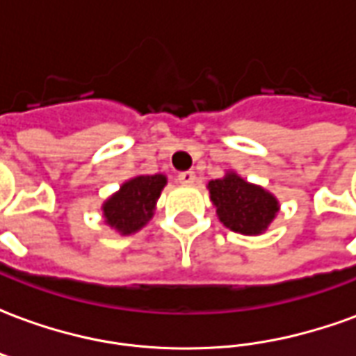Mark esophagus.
<instances>
[{"instance_id": "obj_1", "label": "esophagus", "mask_w": 356, "mask_h": 356, "mask_svg": "<svg viewBox=\"0 0 356 356\" xmlns=\"http://www.w3.org/2000/svg\"><path fill=\"white\" fill-rule=\"evenodd\" d=\"M177 179L181 185H194L196 183V173L194 171H181Z\"/></svg>"}]
</instances>
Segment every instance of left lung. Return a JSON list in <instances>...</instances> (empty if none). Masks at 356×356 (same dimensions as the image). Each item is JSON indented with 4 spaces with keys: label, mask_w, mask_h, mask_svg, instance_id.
Masks as SVG:
<instances>
[{
    "label": "left lung",
    "mask_w": 356,
    "mask_h": 356,
    "mask_svg": "<svg viewBox=\"0 0 356 356\" xmlns=\"http://www.w3.org/2000/svg\"><path fill=\"white\" fill-rule=\"evenodd\" d=\"M208 188L221 223L240 234H261L278 211L273 194L234 173L209 181Z\"/></svg>",
    "instance_id": "left-lung-1"
}]
</instances>
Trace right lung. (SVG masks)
I'll use <instances>...</instances> for the list:
<instances>
[{
    "instance_id": "add662e5",
    "label": "right lung",
    "mask_w": 356,
    "mask_h": 356,
    "mask_svg": "<svg viewBox=\"0 0 356 356\" xmlns=\"http://www.w3.org/2000/svg\"><path fill=\"white\" fill-rule=\"evenodd\" d=\"M165 185L163 175H139L122 185L102 206L106 223L122 234H131L139 231L143 225L152 217L156 200Z\"/></svg>"
}]
</instances>
